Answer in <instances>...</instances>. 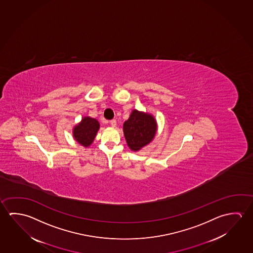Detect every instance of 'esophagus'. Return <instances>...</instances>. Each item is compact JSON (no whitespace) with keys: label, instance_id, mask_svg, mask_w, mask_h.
I'll use <instances>...</instances> for the list:
<instances>
[{"label":"esophagus","instance_id":"1","mask_svg":"<svg viewBox=\"0 0 253 253\" xmlns=\"http://www.w3.org/2000/svg\"><path fill=\"white\" fill-rule=\"evenodd\" d=\"M110 125H111L112 127H116V120L110 121Z\"/></svg>","mask_w":253,"mask_h":253}]
</instances>
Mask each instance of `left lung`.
<instances>
[{
    "label": "left lung",
    "mask_w": 253,
    "mask_h": 253,
    "mask_svg": "<svg viewBox=\"0 0 253 253\" xmlns=\"http://www.w3.org/2000/svg\"><path fill=\"white\" fill-rule=\"evenodd\" d=\"M123 129L128 148L138 152L153 140L157 133V121L152 114L133 109Z\"/></svg>",
    "instance_id": "obj_1"
}]
</instances>
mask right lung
Wrapping results in <instances>:
<instances>
[{
	"label": "right lung",
	"mask_w": 253,
	"mask_h": 253,
	"mask_svg": "<svg viewBox=\"0 0 253 253\" xmlns=\"http://www.w3.org/2000/svg\"><path fill=\"white\" fill-rule=\"evenodd\" d=\"M100 129V123L95 118L84 116L82 120L72 128L75 140L84 147H89Z\"/></svg>",
	"instance_id": "1"
}]
</instances>
